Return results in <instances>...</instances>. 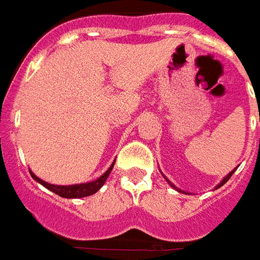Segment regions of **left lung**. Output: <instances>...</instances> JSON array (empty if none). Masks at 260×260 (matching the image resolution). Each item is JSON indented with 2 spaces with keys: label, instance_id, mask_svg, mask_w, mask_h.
Segmentation results:
<instances>
[{
  "label": "left lung",
  "instance_id": "obj_1",
  "mask_svg": "<svg viewBox=\"0 0 260 260\" xmlns=\"http://www.w3.org/2000/svg\"><path fill=\"white\" fill-rule=\"evenodd\" d=\"M236 169H237V166H236L235 169L232 170V172H229V173H228V174H226V176H225V177H223V178H222V180H221V181H219V183H218V184H217V185H215V187H214V189H218V188H221V187H222L223 184L226 183L228 180H229V178H231V177H232V174L235 173V172H236ZM161 174H162V176H164V178H165L166 181H168V184H169L170 187H173V188H174V189H176V191H178V192H183V193H184V191H181V189H180V188H177V187H176V185H174V184H173V183H172V181H170L169 178L166 177L165 174L162 173V172H161Z\"/></svg>",
  "mask_w": 260,
  "mask_h": 260
}]
</instances>
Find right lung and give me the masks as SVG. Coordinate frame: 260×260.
Here are the masks:
<instances>
[{"instance_id":"obj_1","label":"right lung","mask_w":260,"mask_h":260,"mask_svg":"<svg viewBox=\"0 0 260 260\" xmlns=\"http://www.w3.org/2000/svg\"><path fill=\"white\" fill-rule=\"evenodd\" d=\"M114 162L116 161H113L110 168H109L101 177L94 180V181L82 184H73V185H54V184L46 183V181L41 180V178L38 177V176H35V173H32L31 170H29V173H31V176H32V178L37 183H39L41 185L47 188L49 191L57 193V195L61 196V198H67V199H79V198H84V196L94 195L95 192H98L99 189L102 188V185H104V184L106 183V180H108L109 174L112 172L113 166H114Z\"/></svg>"}]
</instances>
